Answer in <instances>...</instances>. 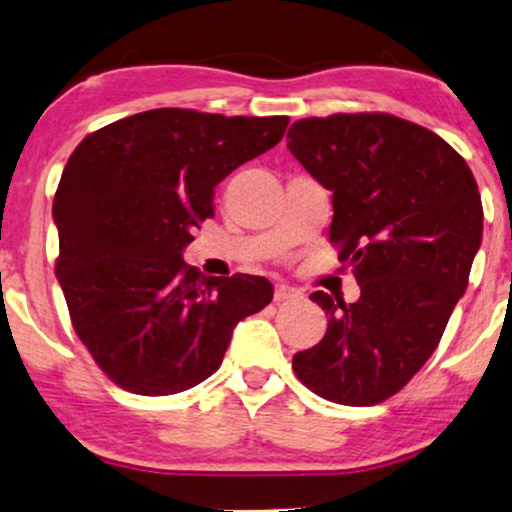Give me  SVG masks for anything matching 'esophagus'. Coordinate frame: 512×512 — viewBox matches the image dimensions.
I'll list each match as a JSON object with an SVG mask.
<instances>
[{
    "mask_svg": "<svg viewBox=\"0 0 512 512\" xmlns=\"http://www.w3.org/2000/svg\"><path fill=\"white\" fill-rule=\"evenodd\" d=\"M298 296H300V291L293 289V286H289V284L275 286V303H284V300H293Z\"/></svg>",
    "mask_w": 512,
    "mask_h": 512,
    "instance_id": "1",
    "label": "esophagus"
}]
</instances>
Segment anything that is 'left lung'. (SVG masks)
<instances>
[{
    "label": "left lung",
    "instance_id": "1",
    "mask_svg": "<svg viewBox=\"0 0 512 512\" xmlns=\"http://www.w3.org/2000/svg\"><path fill=\"white\" fill-rule=\"evenodd\" d=\"M286 146L333 193L328 235L361 286L354 303L312 293L328 328L293 370L326 401L382 403L429 361L464 296L482 242L478 184L436 132L377 111L303 118Z\"/></svg>",
    "mask_w": 512,
    "mask_h": 512
}]
</instances>
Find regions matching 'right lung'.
Here are the masks:
<instances>
[{"instance_id":"right-lung-1","label":"right lung","mask_w":512,"mask_h":512,"mask_svg":"<svg viewBox=\"0 0 512 512\" xmlns=\"http://www.w3.org/2000/svg\"><path fill=\"white\" fill-rule=\"evenodd\" d=\"M289 116L151 109L88 135L53 200L55 275L72 326L121 389L170 396L216 373L237 321L272 300L265 277L184 263L214 188L284 137Z\"/></svg>"}]
</instances>
